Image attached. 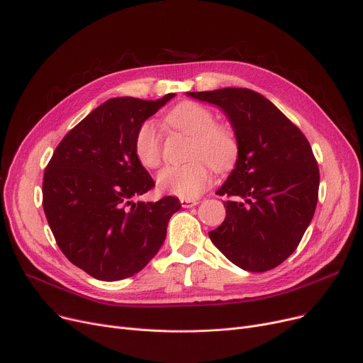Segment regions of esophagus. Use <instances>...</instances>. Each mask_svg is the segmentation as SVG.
Here are the masks:
<instances>
[{"label":"esophagus","mask_w":363,"mask_h":363,"mask_svg":"<svg viewBox=\"0 0 363 363\" xmlns=\"http://www.w3.org/2000/svg\"><path fill=\"white\" fill-rule=\"evenodd\" d=\"M180 203H182L183 208H191V206L198 205L199 202H198V199H184V198H182V199H180Z\"/></svg>","instance_id":"esophagus-1"}]
</instances>
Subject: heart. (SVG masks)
<instances>
[{"instance_id":"b5f03b06","label":"heart","mask_w":363,"mask_h":363,"mask_svg":"<svg viewBox=\"0 0 363 363\" xmlns=\"http://www.w3.org/2000/svg\"><path fill=\"white\" fill-rule=\"evenodd\" d=\"M174 129L191 138L189 145V162L167 167L158 176V189L179 198L194 199L202 195L212 182V168L225 173L234 165L239 145L228 127L217 124L209 108L186 101L179 104L167 116ZM135 152L146 168H158L162 162V142L152 121L140 124L135 138Z\"/></svg>"}]
</instances>
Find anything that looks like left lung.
<instances>
[{"label": "left lung", "instance_id": "obj_1", "mask_svg": "<svg viewBox=\"0 0 363 363\" xmlns=\"http://www.w3.org/2000/svg\"><path fill=\"white\" fill-rule=\"evenodd\" d=\"M216 104L239 145L236 167L217 195L225 218L209 231L234 265L250 272L279 267L299 246L318 202L319 168L312 147L277 106L246 88L187 92Z\"/></svg>", "mask_w": 363, "mask_h": 363}]
</instances>
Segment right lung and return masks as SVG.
<instances>
[{
	"label": "right lung",
	"instance_id": "1",
	"mask_svg": "<svg viewBox=\"0 0 363 363\" xmlns=\"http://www.w3.org/2000/svg\"><path fill=\"white\" fill-rule=\"evenodd\" d=\"M157 101L113 98L62 138L42 182V206L66 258L96 280L117 281L146 267L182 205L174 196L135 202L155 183L135 152L140 124Z\"/></svg>",
	"mask_w": 363,
	"mask_h": 363
}]
</instances>
